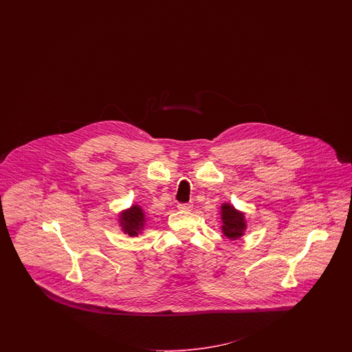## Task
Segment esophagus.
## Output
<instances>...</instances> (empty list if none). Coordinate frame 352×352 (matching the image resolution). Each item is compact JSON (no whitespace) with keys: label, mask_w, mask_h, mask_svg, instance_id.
<instances>
[{"label":"esophagus","mask_w":352,"mask_h":352,"mask_svg":"<svg viewBox=\"0 0 352 352\" xmlns=\"http://www.w3.org/2000/svg\"><path fill=\"white\" fill-rule=\"evenodd\" d=\"M179 210H182V212H190V210H192V208H193V205L190 203H182L178 204V206H177Z\"/></svg>","instance_id":"1"}]
</instances>
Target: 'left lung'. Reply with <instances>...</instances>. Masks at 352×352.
Listing matches in <instances>:
<instances>
[{
  "label": "left lung",
  "mask_w": 352,
  "mask_h": 352,
  "mask_svg": "<svg viewBox=\"0 0 352 352\" xmlns=\"http://www.w3.org/2000/svg\"><path fill=\"white\" fill-rule=\"evenodd\" d=\"M222 219H223V234L236 240L240 236L244 234L245 230V219H244V214L237 212L234 206L228 205V204H223L222 205Z\"/></svg>",
  "instance_id": "left-lung-1"
}]
</instances>
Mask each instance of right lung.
Listing matches in <instances>:
<instances>
[{
    "mask_svg": "<svg viewBox=\"0 0 352 352\" xmlns=\"http://www.w3.org/2000/svg\"><path fill=\"white\" fill-rule=\"evenodd\" d=\"M120 218H121L120 224H121L125 234H130V236H137L138 232H140V230L143 228L144 214L137 205L131 206L129 210L121 214Z\"/></svg>",
    "mask_w": 352,
    "mask_h": 352,
    "instance_id": "obj_1",
    "label": "right lung"
}]
</instances>
